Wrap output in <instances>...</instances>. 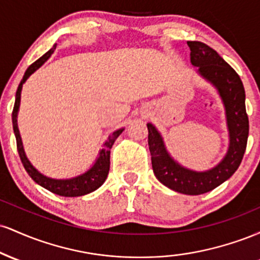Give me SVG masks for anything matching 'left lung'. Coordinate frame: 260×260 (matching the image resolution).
Segmentation results:
<instances>
[{
  "label": "left lung",
  "mask_w": 260,
  "mask_h": 260,
  "mask_svg": "<svg viewBox=\"0 0 260 260\" xmlns=\"http://www.w3.org/2000/svg\"><path fill=\"white\" fill-rule=\"evenodd\" d=\"M187 44L190 50V63L197 68V73L210 83L221 98L229 131L228 151L214 168L196 171L182 166L170 155L162 136L150 122L147 123L148 144L157 180L175 192L198 196L210 192L235 174L246 151L249 123L244 103L246 92L240 76L208 45L199 41H188Z\"/></svg>",
  "instance_id": "obj_1"
}]
</instances>
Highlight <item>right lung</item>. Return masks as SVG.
Returning a JSON list of instances; mask_svg holds the SVG:
<instances>
[{"label": "right lung", "instance_id": "add662e5", "mask_svg": "<svg viewBox=\"0 0 260 260\" xmlns=\"http://www.w3.org/2000/svg\"><path fill=\"white\" fill-rule=\"evenodd\" d=\"M55 49L56 45H53L52 49H50L45 55L37 59L34 63L29 66L28 70L25 71L23 79L20 80L16 92V103H14L13 112H12V123H13L14 136H16L17 139V149L18 153H19L20 160H22L23 166H24L26 172H28L32 180L37 182L38 184H40L41 187H44L45 189L50 190V192L55 193V194L62 197H80L94 192L95 189H98V188L105 182L110 170V150H111L113 143L117 139V137L124 131V128H120V129L115 131V132L110 134L109 138H107L105 140V143L103 144V149H100L99 155H98L94 165H92L88 171H85L84 174L76 176V177L63 178V180L59 178V180H57V178L47 177V176L41 174L40 171H38V170L32 166V164L29 161L28 157H26L24 148H23L22 137H20L19 128H18L17 117L20 106V94H22L23 84L26 82V79H28L35 71H38L47 59L51 57Z\"/></svg>", "mask_w": 260, "mask_h": 260}]
</instances>
